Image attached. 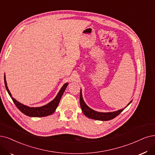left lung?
<instances>
[{"instance_id":"left-lung-1","label":"left lung","mask_w":155,"mask_h":155,"mask_svg":"<svg viewBox=\"0 0 155 155\" xmlns=\"http://www.w3.org/2000/svg\"><path fill=\"white\" fill-rule=\"evenodd\" d=\"M132 102H130L127 106L123 109H120L118 110L114 111V112H110V113H100V112H97V111H95L94 110L91 109L87 105H86L83 101V98L82 97V93H81V90L80 91V106H81V110L83 111V113L84 114L87 116L89 118L91 119H94L96 120H101V121H108L110 120H112L115 117H116L117 115H119L122 111L124 110L128 105Z\"/></svg>"}]
</instances>
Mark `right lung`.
Returning a JSON list of instances; mask_svg holds the SVG:
<instances>
[{
	"label": "right lung",
	"instance_id": "right-lung-1",
	"mask_svg": "<svg viewBox=\"0 0 155 155\" xmlns=\"http://www.w3.org/2000/svg\"><path fill=\"white\" fill-rule=\"evenodd\" d=\"M4 83H5L6 90H7L9 95H10L11 99L13 100V102L15 103L18 109L24 114L30 117H44V116H47L53 114L55 111V110H56L57 107H58L60 101V98L61 96H62L64 92L68 85V83H66L65 84H64V86L60 89V90L59 91L58 94H57L56 97H55L51 102L45 105V106L39 107H30L27 106H25V105L21 104L19 102H18L16 99H15L13 97H12L11 93L8 88L5 75H4Z\"/></svg>",
	"mask_w": 155,
	"mask_h": 155
}]
</instances>
